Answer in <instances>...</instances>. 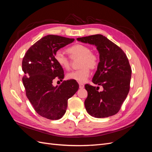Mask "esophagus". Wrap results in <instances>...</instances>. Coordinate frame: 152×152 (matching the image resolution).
<instances>
[{"label":"esophagus","mask_w":152,"mask_h":152,"mask_svg":"<svg viewBox=\"0 0 152 152\" xmlns=\"http://www.w3.org/2000/svg\"><path fill=\"white\" fill-rule=\"evenodd\" d=\"M79 87H80V89H83L84 87V84H82V83H79Z\"/></svg>","instance_id":"esophagus-1"}]
</instances>
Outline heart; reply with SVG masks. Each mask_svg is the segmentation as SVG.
Here are the masks:
<instances>
[{
  "label": "heart",
  "instance_id": "heart-1",
  "mask_svg": "<svg viewBox=\"0 0 152 152\" xmlns=\"http://www.w3.org/2000/svg\"><path fill=\"white\" fill-rule=\"evenodd\" d=\"M68 53L72 58H80V69L67 73L68 79L75 80L80 83L85 82L90 75L91 69H94L98 65V58L96 54L91 53L90 48L86 45L78 44L67 49ZM54 59L58 65L65 70L70 68V60L61 50H58L54 54Z\"/></svg>",
  "mask_w": 152,
  "mask_h": 152
}]
</instances>
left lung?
Wrapping results in <instances>:
<instances>
[{
	"label": "left lung",
	"instance_id": "obj_1",
	"mask_svg": "<svg viewBox=\"0 0 152 152\" xmlns=\"http://www.w3.org/2000/svg\"><path fill=\"white\" fill-rule=\"evenodd\" d=\"M77 40L96 47L99 54V62L93 78V82L103 87L85 85L87 91L85 107L90 115L104 118L118 112L130 89L131 68L127 57L118 46L100 35H93Z\"/></svg>",
	"mask_w": 152,
	"mask_h": 152
}]
</instances>
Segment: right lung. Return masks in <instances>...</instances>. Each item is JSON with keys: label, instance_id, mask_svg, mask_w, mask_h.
<instances>
[{"label": "right lung", "instance_id": "right-lung-1", "mask_svg": "<svg viewBox=\"0 0 152 152\" xmlns=\"http://www.w3.org/2000/svg\"><path fill=\"white\" fill-rule=\"evenodd\" d=\"M74 40L46 35L31 45L23 59L25 76L22 80L27 98L37 113L50 120H58L64 115L68 99L79 89V84L71 80L53 85L54 79L64 78V71L55 61L54 54Z\"/></svg>", "mask_w": 152, "mask_h": 152}]
</instances>
